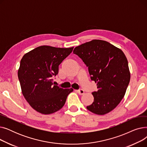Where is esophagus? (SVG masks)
I'll list each match as a JSON object with an SVG mask.
<instances>
[{"label": "esophagus", "mask_w": 147, "mask_h": 147, "mask_svg": "<svg viewBox=\"0 0 147 147\" xmlns=\"http://www.w3.org/2000/svg\"><path fill=\"white\" fill-rule=\"evenodd\" d=\"M77 92H78V93L79 95H83L84 93V91L83 89L78 90H77Z\"/></svg>", "instance_id": "obj_1"}]
</instances>
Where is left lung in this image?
<instances>
[{
  "label": "left lung",
  "mask_w": 147,
  "mask_h": 147,
  "mask_svg": "<svg viewBox=\"0 0 147 147\" xmlns=\"http://www.w3.org/2000/svg\"><path fill=\"white\" fill-rule=\"evenodd\" d=\"M78 55L88 67L97 91L92 92L94 101L87 109L104 115L116 107L124 97L130 79L127 59L119 48L105 40L94 39L76 47Z\"/></svg>",
  "instance_id": "left-lung-1"
}]
</instances>
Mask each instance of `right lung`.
<instances>
[{
	"label": "right lung",
	"mask_w": 147,
	"mask_h": 147,
	"mask_svg": "<svg viewBox=\"0 0 147 147\" xmlns=\"http://www.w3.org/2000/svg\"><path fill=\"white\" fill-rule=\"evenodd\" d=\"M74 47L55 48L43 45L23 56L18 71L21 91L29 105L36 111L50 114L61 109L72 88L53 85L52 76L58 73L59 65Z\"/></svg>",
	"instance_id": "obj_1"
}]
</instances>
